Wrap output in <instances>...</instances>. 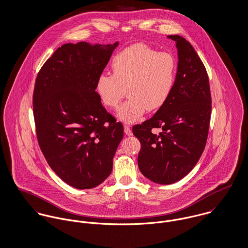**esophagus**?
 Masks as SVG:
<instances>
[{
  "instance_id": "1",
  "label": "esophagus",
  "mask_w": 248,
  "mask_h": 248,
  "mask_svg": "<svg viewBox=\"0 0 248 248\" xmlns=\"http://www.w3.org/2000/svg\"><path fill=\"white\" fill-rule=\"evenodd\" d=\"M124 133H125L127 136H132V130L130 129V127H129V126L124 125Z\"/></svg>"
}]
</instances>
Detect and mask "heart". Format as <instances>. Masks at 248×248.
<instances>
[{
    "instance_id": "b5f03b06",
    "label": "heart",
    "mask_w": 248,
    "mask_h": 248,
    "mask_svg": "<svg viewBox=\"0 0 248 248\" xmlns=\"http://www.w3.org/2000/svg\"><path fill=\"white\" fill-rule=\"evenodd\" d=\"M113 75L102 73L96 82V92L108 108H116L127 89L129 100L117 113L120 121L133 124L145 111H156L168 101L176 83L177 62L167 52L138 43L112 60Z\"/></svg>"
}]
</instances>
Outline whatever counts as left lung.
Instances as JSON below:
<instances>
[{
    "label": "left lung",
    "mask_w": 248,
    "mask_h": 248,
    "mask_svg": "<svg viewBox=\"0 0 248 248\" xmlns=\"http://www.w3.org/2000/svg\"><path fill=\"white\" fill-rule=\"evenodd\" d=\"M176 42L178 67L174 89L155 115L133 126L140 140L138 165L151 182L170 185L186 176L201 158L206 144L211 94L206 69L189 42L179 35ZM153 128H161L154 134Z\"/></svg>",
    "instance_id": "1"
}]
</instances>
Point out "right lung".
I'll use <instances>...</instances> for the list:
<instances>
[{
	"label": "right lung",
	"mask_w": 248,
	"mask_h": 248,
	"mask_svg": "<svg viewBox=\"0 0 248 248\" xmlns=\"http://www.w3.org/2000/svg\"><path fill=\"white\" fill-rule=\"evenodd\" d=\"M118 45H62L36 79L33 114L39 145L51 169L78 189L96 187L110 175L124 137V125L95 91Z\"/></svg>",
	"instance_id": "add662e5"
}]
</instances>
